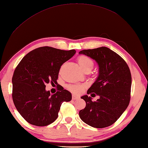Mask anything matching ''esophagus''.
I'll return each instance as SVG.
<instances>
[{"mask_svg":"<svg viewBox=\"0 0 148 148\" xmlns=\"http://www.w3.org/2000/svg\"><path fill=\"white\" fill-rule=\"evenodd\" d=\"M78 98H79V97H78V96L75 95H72V99H77Z\"/></svg>","mask_w":148,"mask_h":148,"instance_id":"obj_1","label":"esophagus"}]
</instances>
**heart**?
<instances>
[{
  "label": "heart",
  "mask_w": 148,
  "mask_h": 148,
  "mask_svg": "<svg viewBox=\"0 0 148 148\" xmlns=\"http://www.w3.org/2000/svg\"><path fill=\"white\" fill-rule=\"evenodd\" d=\"M77 62L81 69L84 71L87 68H90L91 70L94 65L92 60L91 58L84 55L78 57ZM68 88L71 92L75 93V94H79L82 92L84 89L85 88V86L82 84H72V85L69 86Z\"/></svg>",
  "instance_id": "b5f03b06"
}]
</instances>
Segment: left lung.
Wrapping results in <instances>:
<instances>
[{
  "mask_svg": "<svg viewBox=\"0 0 148 148\" xmlns=\"http://www.w3.org/2000/svg\"><path fill=\"white\" fill-rule=\"evenodd\" d=\"M98 63L99 74L87 92L99 96L96 101L82 96L86 107L79 112L83 121L94 128H102L114 124L128 107L130 100L132 76L128 64L118 54L107 47L79 52Z\"/></svg>",
  "mask_w": 148,
  "mask_h": 148,
  "instance_id": "left-lung-1",
  "label": "left lung"
}]
</instances>
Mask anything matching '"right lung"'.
Here are the masks:
<instances>
[{"mask_svg": "<svg viewBox=\"0 0 148 148\" xmlns=\"http://www.w3.org/2000/svg\"><path fill=\"white\" fill-rule=\"evenodd\" d=\"M75 52L42 47L29 52L16 66L12 78V97L17 110L30 124H51L58 117L62 102L71 100V92L62 86L59 85V91L50 95L45 85L50 82L57 85L61 66Z\"/></svg>", "mask_w": 148, "mask_h": 148, "instance_id": "add662e5", "label": "right lung"}]
</instances>
